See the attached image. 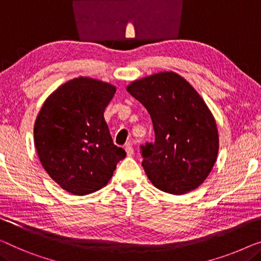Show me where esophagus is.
I'll list each match as a JSON object with an SVG mask.
<instances>
[{
  "instance_id": "1",
  "label": "esophagus",
  "mask_w": 261,
  "mask_h": 261,
  "mask_svg": "<svg viewBox=\"0 0 261 261\" xmlns=\"http://www.w3.org/2000/svg\"><path fill=\"white\" fill-rule=\"evenodd\" d=\"M124 149H125V152H126L127 155L134 154V146H132L131 143H127L126 145H125V147H124Z\"/></svg>"
}]
</instances>
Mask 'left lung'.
Instances as JSON below:
<instances>
[{"label": "left lung", "mask_w": 261, "mask_h": 261, "mask_svg": "<svg viewBox=\"0 0 261 261\" xmlns=\"http://www.w3.org/2000/svg\"><path fill=\"white\" fill-rule=\"evenodd\" d=\"M127 92L152 119L154 143L142 147L143 168L162 191L184 194L197 189L211 172L219 151L212 112L191 84L164 71L134 81Z\"/></svg>", "instance_id": "left-lung-1"}]
</instances>
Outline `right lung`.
Returning <instances> with one entry per match:
<instances>
[{
    "instance_id": "add662e5",
    "label": "right lung",
    "mask_w": 261,
    "mask_h": 261,
    "mask_svg": "<svg viewBox=\"0 0 261 261\" xmlns=\"http://www.w3.org/2000/svg\"><path fill=\"white\" fill-rule=\"evenodd\" d=\"M115 92V85L80 76L58 87L38 112L34 126L38 158L67 192L85 196L98 191L125 158L104 119Z\"/></svg>"
}]
</instances>
